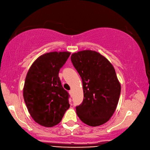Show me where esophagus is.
<instances>
[{"mask_svg": "<svg viewBox=\"0 0 150 150\" xmlns=\"http://www.w3.org/2000/svg\"><path fill=\"white\" fill-rule=\"evenodd\" d=\"M69 94H70L71 95H72V90L69 91Z\"/></svg>", "mask_w": 150, "mask_h": 150, "instance_id": "1", "label": "esophagus"}]
</instances>
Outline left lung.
I'll use <instances>...</instances> for the list:
<instances>
[{"label":"left lung","mask_w":150,"mask_h":150,"mask_svg":"<svg viewBox=\"0 0 150 150\" xmlns=\"http://www.w3.org/2000/svg\"><path fill=\"white\" fill-rule=\"evenodd\" d=\"M71 61L83 82L84 99L76 113L84 123L98 126L114 114L121 93V84L111 63L100 53L84 50L73 53Z\"/></svg>","instance_id":"left-lung-1"}]
</instances>
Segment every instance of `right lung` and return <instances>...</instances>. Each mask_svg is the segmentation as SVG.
Masks as SVG:
<instances>
[{
    "label": "right lung",
    "instance_id": "1",
    "mask_svg": "<svg viewBox=\"0 0 150 150\" xmlns=\"http://www.w3.org/2000/svg\"><path fill=\"white\" fill-rule=\"evenodd\" d=\"M68 51L51 52L40 56L27 73L23 96L33 119L44 127L59 124L70 104L59 72L69 57Z\"/></svg>",
    "mask_w": 150,
    "mask_h": 150
}]
</instances>
